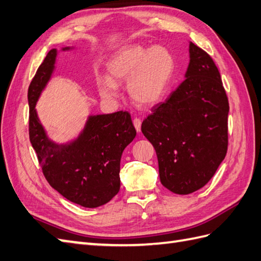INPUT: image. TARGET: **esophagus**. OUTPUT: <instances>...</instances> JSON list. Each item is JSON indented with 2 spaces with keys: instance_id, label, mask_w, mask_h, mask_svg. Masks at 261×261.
<instances>
[{
  "instance_id": "34e87169",
  "label": "esophagus",
  "mask_w": 261,
  "mask_h": 261,
  "mask_svg": "<svg viewBox=\"0 0 261 261\" xmlns=\"http://www.w3.org/2000/svg\"><path fill=\"white\" fill-rule=\"evenodd\" d=\"M133 124H134L135 128L137 132H141V127H142V119L141 118H134V120H133Z\"/></svg>"
}]
</instances>
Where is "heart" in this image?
Listing matches in <instances>:
<instances>
[{"mask_svg":"<svg viewBox=\"0 0 261 261\" xmlns=\"http://www.w3.org/2000/svg\"><path fill=\"white\" fill-rule=\"evenodd\" d=\"M175 59L162 45H130L117 50L107 63L110 77L98 80L99 93L105 98L118 95V84L127 83L130 98L142 106L162 100L175 73Z\"/></svg>","mask_w":261,"mask_h":261,"instance_id":"1","label":"heart"}]
</instances>
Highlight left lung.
Segmentation results:
<instances>
[{"label":"left lung","instance_id":"obj_1","mask_svg":"<svg viewBox=\"0 0 261 261\" xmlns=\"http://www.w3.org/2000/svg\"><path fill=\"white\" fill-rule=\"evenodd\" d=\"M185 81L142 124L156 150L163 186L188 195L212 179L228 147L229 103L215 62L189 43Z\"/></svg>","mask_w":261,"mask_h":261}]
</instances>
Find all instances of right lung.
I'll return each mask as SVG.
<instances>
[{"instance_id":"right-lung-1","label":"right lung","mask_w":261,"mask_h":261,"mask_svg":"<svg viewBox=\"0 0 261 261\" xmlns=\"http://www.w3.org/2000/svg\"><path fill=\"white\" fill-rule=\"evenodd\" d=\"M69 47L63 48V50ZM57 50L50 49L29 86V134L46 180L63 197L86 208L109 202L119 192L123 150L136 136L128 112L90 116L75 141L55 144L47 137L35 110L54 71Z\"/></svg>"}]
</instances>
